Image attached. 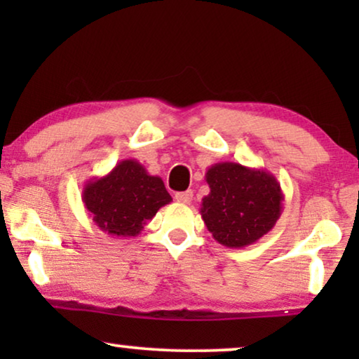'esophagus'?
Segmentation results:
<instances>
[{
    "label": "esophagus",
    "instance_id": "esophagus-1",
    "mask_svg": "<svg viewBox=\"0 0 359 359\" xmlns=\"http://www.w3.org/2000/svg\"><path fill=\"white\" fill-rule=\"evenodd\" d=\"M175 199L181 204H189L191 199H193V191L188 189V191H183V193H176Z\"/></svg>",
    "mask_w": 359,
    "mask_h": 359
}]
</instances>
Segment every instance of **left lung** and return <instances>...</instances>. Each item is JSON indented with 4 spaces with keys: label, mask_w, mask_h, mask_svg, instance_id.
Segmentation results:
<instances>
[{
    "label": "left lung",
    "mask_w": 359,
    "mask_h": 359,
    "mask_svg": "<svg viewBox=\"0 0 359 359\" xmlns=\"http://www.w3.org/2000/svg\"><path fill=\"white\" fill-rule=\"evenodd\" d=\"M205 181L210 193L201 203V217L224 247L253 245L281 217L284 194L266 170L220 161L208 170Z\"/></svg>",
    "instance_id": "1"
}]
</instances>
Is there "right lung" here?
Listing matches in <instances>:
<instances>
[{
    "label": "right lung",
    "instance_id": "add662e5",
    "mask_svg": "<svg viewBox=\"0 0 359 359\" xmlns=\"http://www.w3.org/2000/svg\"><path fill=\"white\" fill-rule=\"evenodd\" d=\"M81 199L96 227L112 237H137L158 209L173 201L160 176L149 175L132 158L86 181Z\"/></svg>",
    "mask_w": 359,
    "mask_h": 359
}]
</instances>
